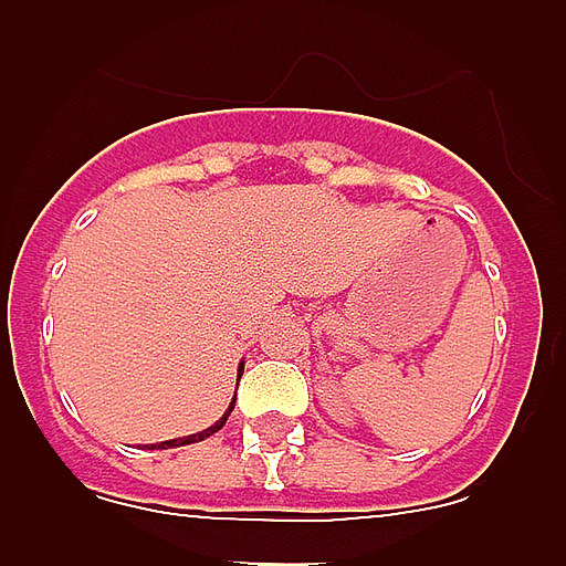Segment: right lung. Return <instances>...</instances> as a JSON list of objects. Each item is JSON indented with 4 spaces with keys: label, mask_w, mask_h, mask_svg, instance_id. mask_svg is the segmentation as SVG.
<instances>
[{
    "label": "right lung",
    "mask_w": 566,
    "mask_h": 566,
    "mask_svg": "<svg viewBox=\"0 0 566 566\" xmlns=\"http://www.w3.org/2000/svg\"><path fill=\"white\" fill-rule=\"evenodd\" d=\"M240 377H243V359H240V365H238V382H240ZM232 408H234V399H232V402H229L227 413H223V417H221V419H218V422H214V424H209L207 431L189 433V437H181V439H169V442H155V444H149L147 451H167V448H181V444L203 442V439H209V437H212V433H218V431H221L223 424H227L229 413H232Z\"/></svg>",
    "instance_id": "obj_1"
}]
</instances>
